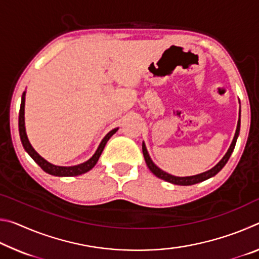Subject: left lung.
<instances>
[{
	"label": "left lung",
	"instance_id": "obj_1",
	"mask_svg": "<svg viewBox=\"0 0 259 259\" xmlns=\"http://www.w3.org/2000/svg\"><path fill=\"white\" fill-rule=\"evenodd\" d=\"M240 116H239V121H238V125H236V130H235V135H234V138L232 140V144L229 150H227L226 154L223 156V159L218 162V163L212 166L211 169H209L208 171H204L202 174H199V175H194V176H187V177H177V176H174V175H170L168 172L163 171V170L160 169L159 166H157L154 162L152 161L150 154H148L147 152V148L145 143L143 142V154H144V159H145L146 164L148 166V169L151 170V171L155 175L157 178L160 179H163V181L168 182V183H171L174 185H181V186H190V185H194V184H198L201 183L203 181H207V179L211 178L213 176H216V175L221 171V170L224 168V165L226 164V162L229 161L230 156L232 154V152H233L234 147H235V144H236V139L239 137V134H240Z\"/></svg>",
	"mask_w": 259,
	"mask_h": 259
}]
</instances>
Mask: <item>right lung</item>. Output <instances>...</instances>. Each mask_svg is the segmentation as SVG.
<instances>
[{"label":"right lung","instance_id":"obj_1","mask_svg":"<svg viewBox=\"0 0 259 259\" xmlns=\"http://www.w3.org/2000/svg\"><path fill=\"white\" fill-rule=\"evenodd\" d=\"M25 96L26 91H24L23 96H21V104H20V111H19V135H20V140L21 144L25 148V151L28 153V155L32 157V159L36 162V163L41 166V168L45 170L47 174L52 175V176H58V177H72V176H78V175L85 174L90 171L91 169L94 168L99 160V156L102 155V153L106 145L108 139L112 137V136L116 133L119 128H114L113 130L109 131V133L105 136L102 142H100L97 151L95 152V154L90 157L89 160L83 162V163L76 164V165H57L54 163H50L49 161H47L45 157H42L38 153L34 150L32 144L29 143L27 134H26V128H25Z\"/></svg>","mask_w":259,"mask_h":259}]
</instances>
